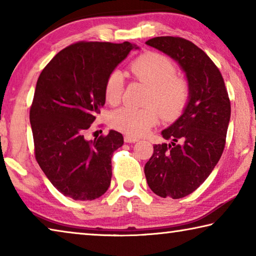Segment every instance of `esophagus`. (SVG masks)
<instances>
[{
  "instance_id": "obj_1",
  "label": "esophagus",
  "mask_w": 256,
  "mask_h": 256,
  "mask_svg": "<svg viewBox=\"0 0 256 256\" xmlns=\"http://www.w3.org/2000/svg\"><path fill=\"white\" fill-rule=\"evenodd\" d=\"M124 141L128 142V144H136V142L138 141V138L136 136H125Z\"/></svg>"
}]
</instances>
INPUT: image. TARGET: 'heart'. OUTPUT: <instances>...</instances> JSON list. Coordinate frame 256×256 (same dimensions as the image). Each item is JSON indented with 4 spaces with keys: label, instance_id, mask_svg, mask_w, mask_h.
Returning <instances> with one entry per match:
<instances>
[{
    "label": "heart",
    "instance_id": "heart-1",
    "mask_svg": "<svg viewBox=\"0 0 256 256\" xmlns=\"http://www.w3.org/2000/svg\"><path fill=\"white\" fill-rule=\"evenodd\" d=\"M130 70L138 80L151 89L148 105L158 108L166 120L174 118L180 114L188 102V86L183 78L175 76L176 68L170 58L149 52L134 60ZM123 84V73L120 70L112 71L108 76L105 84V98L108 104L116 105L120 100ZM155 108H120L112 112L110 123L112 128L128 136H144L159 120L158 110Z\"/></svg>",
    "mask_w": 256,
    "mask_h": 256
}]
</instances>
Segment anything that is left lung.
Instances as JSON below:
<instances>
[{"mask_svg":"<svg viewBox=\"0 0 256 256\" xmlns=\"http://www.w3.org/2000/svg\"><path fill=\"white\" fill-rule=\"evenodd\" d=\"M146 45L178 63L188 98L182 115L162 131L170 144L154 146L144 166L151 190L180 198L194 192L218 164L226 144L230 102L222 73L204 52L180 37H156Z\"/></svg>","mask_w":256,"mask_h":256,"instance_id":"8db88e82","label":"left lung"}]
</instances>
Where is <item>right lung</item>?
<instances>
[{"label":"right lung","mask_w":256,"mask_h":256,"mask_svg":"<svg viewBox=\"0 0 256 256\" xmlns=\"http://www.w3.org/2000/svg\"><path fill=\"white\" fill-rule=\"evenodd\" d=\"M136 44L80 42L56 54L37 80L30 108L34 154L47 178L63 196L92 201L112 180V156L123 136L110 130L88 141L84 133L105 105L108 76Z\"/></svg>","instance_id":"obj_1"}]
</instances>
